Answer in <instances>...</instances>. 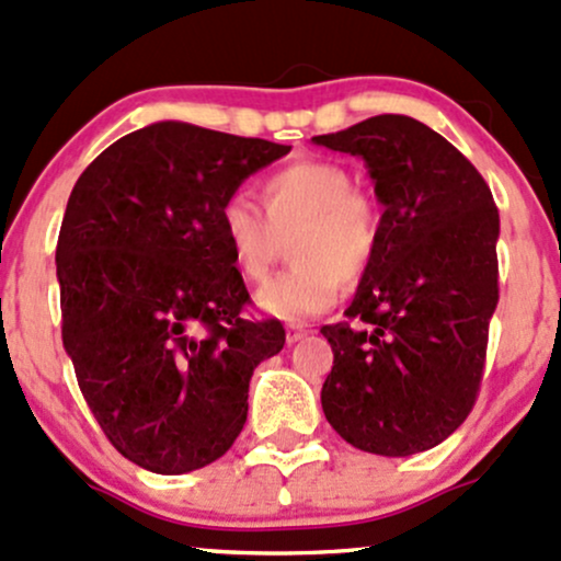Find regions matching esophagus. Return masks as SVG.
I'll use <instances>...</instances> for the list:
<instances>
[{
	"label": "esophagus",
	"mask_w": 561,
	"mask_h": 561,
	"mask_svg": "<svg viewBox=\"0 0 561 561\" xmlns=\"http://www.w3.org/2000/svg\"><path fill=\"white\" fill-rule=\"evenodd\" d=\"M308 334V327L306 324H289L287 327V343H298V340H302Z\"/></svg>",
	"instance_id": "34e87169"
}]
</instances>
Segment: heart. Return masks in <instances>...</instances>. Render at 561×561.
<instances>
[{
    "instance_id": "obj_1",
    "label": "heart",
    "mask_w": 561,
    "mask_h": 561,
    "mask_svg": "<svg viewBox=\"0 0 561 561\" xmlns=\"http://www.w3.org/2000/svg\"><path fill=\"white\" fill-rule=\"evenodd\" d=\"M353 173L334 160H295L263 179L268 219L244 195L224 199L218 227L244 282H263L289 237L295 266L261 289L259 308L282 321H302L327 311L343 282L356 285L375 266L382 242L379 205L353 186Z\"/></svg>"
}]
</instances>
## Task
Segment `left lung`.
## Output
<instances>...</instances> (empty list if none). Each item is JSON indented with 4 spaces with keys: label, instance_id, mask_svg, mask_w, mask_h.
Segmentation results:
<instances>
[{
    "label": "left lung",
    "instance_id": "left-lung-1",
    "mask_svg": "<svg viewBox=\"0 0 561 561\" xmlns=\"http://www.w3.org/2000/svg\"><path fill=\"white\" fill-rule=\"evenodd\" d=\"M311 141L362 158L385 205L379 253L347 321L321 327L334 353L321 409L366 454L435 448L480 390L499 302V208L478 169L409 115Z\"/></svg>",
    "mask_w": 561,
    "mask_h": 561
}]
</instances>
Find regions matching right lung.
I'll return each instance as SVG.
<instances>
[{
	"label": "right lung",
	"mask_w": 561,
	"mask_h": 561,
	"mask_svg": "<svg viewBox=\"0 0 561 561\" xmlns=\"http://www.w3.org/2000/svg\"><path fill=\"white\" fill-rule=\"evenodd\" d=\"M293 147L158 121L100 152L57 240L62 345L107 440L158 474L221 459L248 420L253 369L285 347L218 227L224 199Z\"/></svg>",
	"instance_id": "1"
}]
</instances>
